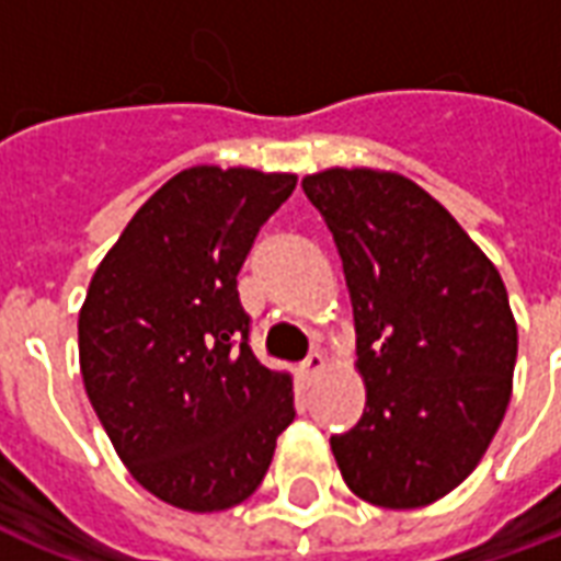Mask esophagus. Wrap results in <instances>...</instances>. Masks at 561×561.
Returning a JSON list of instances; mask_svg holds the SVG:
<instances>
[{"label":"esophagus","instance_id":"34e87169","mask_svg":"<svg viewBox=\"0 0 561 561\" xmlns=\"http://www.w3.org/2000/svg\"><path fill=\"white\" fill-rule=\"evenodd\" d=\"M323 367H327V356H323L320 350H314V353L302 362V376H306L309 382H314V379L323 374Z\"/></svg>","mask_w":561,"mask_h":561}]
</instances>
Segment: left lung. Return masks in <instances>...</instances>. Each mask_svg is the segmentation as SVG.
Wrapping results in <instances>:
<instances>
[{"instance_id":"obj_1","label":"left lung","mask_w":561,"mask_h":561,"mask_svg":"<svg viewBox=\"0 0 561 561\" xmlns=\"http://www.w3.org/2000/svg\"><path fill=\"white\" fill-rule=\"evenodd\" d=\"M344 262L362 421L332 435L341 477L382 508L430 506L468 480L512 397L518 327L506 285L438 199L400 173L302 179Z\"/></svg>"}]
</instances>
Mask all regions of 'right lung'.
<instances>
[{"instance_id":"obj_1","label":"right lung","mask_w":561,"mask_h":561,"mask_svg":"<svg viewBox=\"0 0 561 561\" xmlns=\"http://www.w3.org/2000/svg\"><path fill=\"white\" fill-rule=\"evenodd\" d=\"M294 173L199 164L161 185L96 267L79 311L84 391L128 473L185 512L259 489L294 382L250 350L238 271Z\"/></svg>"}]
</instances>
